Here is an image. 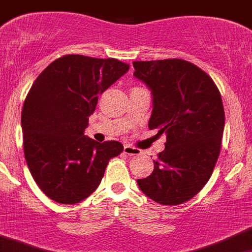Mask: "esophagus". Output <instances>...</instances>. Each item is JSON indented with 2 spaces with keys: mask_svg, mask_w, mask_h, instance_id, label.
Masks as SVG:
<instances>
[{
  "mask_svg": "<svg viewBox=\"0 0 252 252\" xmlns=\"http://www.w3.org/2000/svg\"><path fill=\"white\" fill-rule=\"evenodd\" d=\"M124 154L128 156H138L140 155V150L130 145H124Z\"/></svg>",
  "mask_w": 252,
  "mask_h": 252,
  "instance_id": "esophagus-1",
  "label": "esophagus"
}]
</instances>
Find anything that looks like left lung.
Instances as JSON below:
<instances>
[{
    "label": "left lung",
    "mask_w": 252,
    "mask_h": 252,
    "mask_svg": "<svg viewBox=\"0 0 252 252\" xmlns=\"http://www.w3.org/2000/svg\"><path fill=\"white\" fill-rule=\"evenodd\" d=\"M133 66L153 94L149 129L166 134L153 173L136 182L158 203L182 204L206 186L219 158L225 123L220 92L208 74L182 59L134 61Z\"/></svg>",
    "instance_id": "8db88e82"
}]
</instances>
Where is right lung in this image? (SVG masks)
Here are the masks:
<instances>
[{"label": "right lung", "mask_w": 252, "mask_h": 252, "mask_svg": "<svg viewBox=\"0 0 252 252\" xmlns=\"http://www.w3.org/2000/svg\"><path fill=\"white\" fill-rule=\"evenodd\" d=\"M129 70L117 59L64 55L34 81L22 109L27 165L50 199L75 204L94 193L108 161L123 151L119 141L85 135L98 96Z\"/></svg>", "instance_id": "obj_1"}]
</instances>
